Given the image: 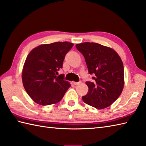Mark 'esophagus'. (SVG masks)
Returning <instances> with one entry per match:
<instances>
[{"mask_svg":"<svg viewBox=\"0 0 146 146\" xmlns=\"http://www.w3.org/2000/svg\"><path fill=\"white\" fill-rule=\"evenodd\" d=\"M80 82H73V85H78L79 84H80Z\"/></svg>","mask_w":146,"mask_h":146,"instance_id":"1","label":"esophagus"}]
</instances>
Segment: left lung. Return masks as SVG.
Masks as SVG:
<instances>
[{"label": "left lung", "mask_w": 146, "mask_h": 146, "mask_svg": "<svg viewBox=\"0 0 146 146\" xmlns=\"http://www.w3.org/2000/svg\"><path fill=\"white\" fill-rule=\"evenodd\" d=\"M76 47L84 56L94 82H86L88 91L82 97L85 103L97 109L109 107L119 98L124 87V68L121 59L112 48L98 43L84 42Z\"/></svg>", "instance_id": "left-lung-1"}]
</instances>
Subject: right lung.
Returning <instances> with one entry per match:
<instances>
[{
  "mask_svg": "<svg viewBox=\"0 0 146 146\" xmlns=\"http://www.w3.org/2000/svg\"><path fill=\"white\" fill-rule=\"evenodd\" d=\"M73 43L58 42L42 44L28 54L22 71L26 92L38 104H56L63 98L71 84L58 72Z\"/></svg>",
  "mask_w": 146,
  "mask_h": 146,
  "instance_id": "1",
  "label": "right lung"
}]
</instances>
